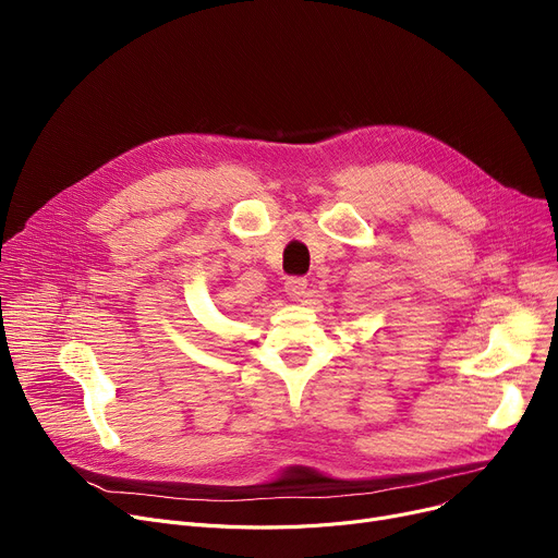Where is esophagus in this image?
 <instances>
[{"mask_svg":"<svg viewBox=\"0 0 558 558\" xmlns=\"http://www.w3.org/2000/svg\"><path fill=\"white\" fill-rule=\"evenodd\" d=\"M284 291H287V296H289L291 301H303V299H305V294H307V280H305V278H301V276L287 278V282H284Z\"/></svg>","mask_w":558,"mask_h":558,"instance_id":"34e87169","label":"esophagus"}]
</instances>
